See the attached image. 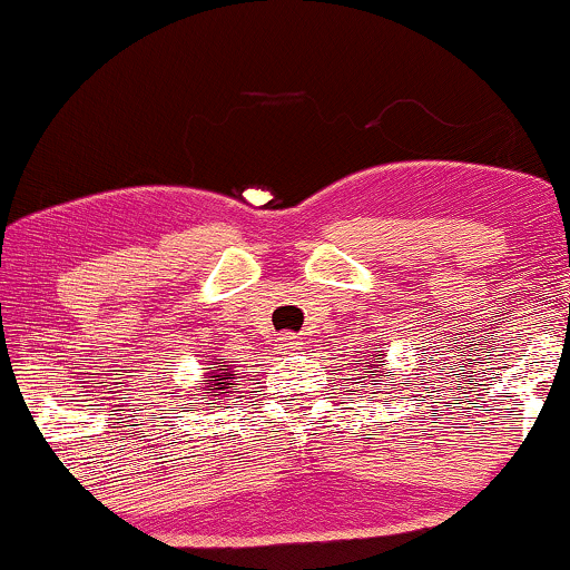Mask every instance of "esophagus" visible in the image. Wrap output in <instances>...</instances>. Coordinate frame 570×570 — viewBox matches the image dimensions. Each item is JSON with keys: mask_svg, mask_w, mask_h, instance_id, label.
Masks as SVG:
<instances>
[{"mask_svg": "<svg viewBox=\"0 0 570 570\" xmlns=\"http://www.w3.org/2000/svg\"><path fill=\"white\" fill-rule=\"evenodd\" d=\"M301 346H304V341H301L298 335H293V333L279 335V341H277V348L279 351H298Z\"/></svg>", "mask_w": 570, "mask_h": 570, "instance_id": "1", "label": "esophagus"}]
</instances>
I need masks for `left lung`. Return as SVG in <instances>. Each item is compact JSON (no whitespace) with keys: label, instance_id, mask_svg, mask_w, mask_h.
I'll return each mask as SVG.
<instances>
[{"label":"left lung","instance_id":"obj_1","mask_svg":"<svg viewBox=\"0 0 570 570\" xmlns=\"http://www.w3.org/2000/svg\"><path fill=\"white\" fill-rule=\"evenodd\" d=\"M372 356V362H367V360H360L364 367H367L370 372H375V375H383L385 377V370H383V364L381 362H375V354H370ZM377 360H385V354H377ZM372 385H381V381H370Z\"/></svg>","mask_w":570,"mask_h":570}]
</instances>
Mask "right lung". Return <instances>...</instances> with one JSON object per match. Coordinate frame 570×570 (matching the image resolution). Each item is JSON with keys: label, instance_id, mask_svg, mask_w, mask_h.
Returning <instances> with one entry per match:
<instances>
[{"label": "right lung", "instance_id": "obj_1", "mask_svg": "<svg viewBox=\"0 0 570 570\" xmlns=\"http://www.w3.org/2000/svg\"><path fill=\"white\" fill-rule=\"evenodd\" d=\"M214 363L217 364L216 368L213 367V364L210 367H206L208 381H200L198 385H195V391H203V396L210 399V402L219 396H227V393L235 391V385H237L235 367H232V364L222 362V360H216ZM195 396H200V393H195Z\"/></svg>", "mask_w": 570, "mask_h": 570}]
</instances>
